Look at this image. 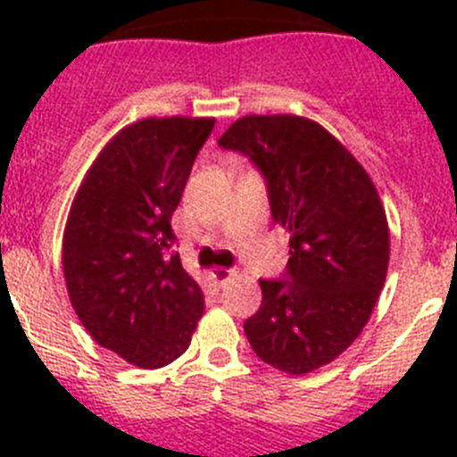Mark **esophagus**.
<instances>
[{"mask_svg":"<svg viewBox=\"0 0 457 457\" xmlns=\"http://www.w3.org/2000/svg\"><path fill=\"white\" fill-rule=\"evenodd\" d=\"M210 277H212V281H215L217 286H224L226 281H228V278L233 277V270L217 268V270H212V274H210Z\"/></svg>","mask_w":457,"mask_h":457,"instance_id":"obj_1","label":"esophagus"}]
</instances>
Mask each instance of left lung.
<instances>
[{
    "instance_id": "left-lung-1",
    "label": "left lung",
    "mask_w": 457,
    "mask_h": 457,
    "mask_svg": "<svg viewBox=\"0 0 457 457\" xmlns=\"http://www.w3.org/2000/svg\"><path fill=\"white\" fill-rule=\"evenodd\" d=\"M220 146L263 173L272 220L288 228L281 278H261L263 302L245 334L265 364L304 375L353 345L389 265V226L364 167L316 120L245 116Z\"/></svg>"
}]
</instances>
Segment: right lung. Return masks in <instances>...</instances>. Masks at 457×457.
I'll return each instance as SVG.
<instances>
[{"mask_svg": "<svg viewBox=\"0 0 457 457\" xmlns=\"http://www.w3.org/2000/svg\"><path fill=\"white\" fill-rule=\"evenodd\" d=\"M215 119H144L109 141L79 185L63 274L93 341L139 369L189 348L204 293L173 252L171 215Z\"/></svg>", "mask_w": 457, "mask_h": 457, "instance_id": "right-lung-1", "label": "right lung"}]
</instances>
